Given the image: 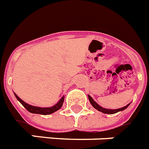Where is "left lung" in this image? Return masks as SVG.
Segmentation results:
<instances>
[{"instance_id":"obj_1","label":"left lung","mask_w":149,"mask_h":149,"mask_svg":"<svg viewBox=\"0 0 149 149\" xmlns=\"http://www.w3.org/2000/svg\"><path fill=\"white\" fill-rule=\"evenodd\" d=\"M88 98H89V102H90L91 104L93 105V107H94V108H95L96 110H98V111L102 112L103 113H107V114H114V113H118V112L122 111V110H125L127 107L130 105V104H131V103H129L128 104H127L126 106L123 107H121V108H119V109H114V110L113 109H106V108H104V107H102L101 106H100L98 103H96L95 101L93 100V98H92V97H91L89 95H88Z\"/></svg>"}]
</instances>
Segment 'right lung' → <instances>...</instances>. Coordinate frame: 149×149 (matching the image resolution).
<instances>
[{"label": "right lung", "mask_w": 149, "mask_h": 149, "mask_svg": "<svg viewBox=\"0 0 149 149\" xmlns=\"http://www.w3.org/2000/svg\"><path fill=\"white\" fill-rule=\"evenodd\" d=\"M14 95H15V98H17V100H18V101L24 107V108L27 109L30 113L36 114H41V115H49V114L53 113L54 112L60 110L62 107V106H63V101H64V98H65L64 96H63V97L60 99V101H59L56 104H54L52 107H36L29 104L24 102L23 100L21 99L15 93H14Z\"/></svg>", "instance_id": "1"}]
</instances>
